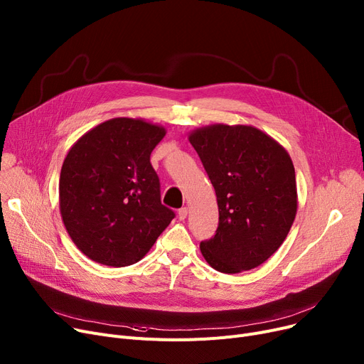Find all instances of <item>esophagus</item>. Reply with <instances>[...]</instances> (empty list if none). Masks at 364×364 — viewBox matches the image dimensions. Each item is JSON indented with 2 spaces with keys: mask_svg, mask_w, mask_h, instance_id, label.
<instances>
[{
  "mask_svg": "<svg viewBox=\"0 0 364 364\" xmlns=\"http://www.w3.org/2000/svg\"><path fill=\"white\" fill-rule=\"evenodd\" d=\"M187 215H188V208H181L180 211H178V218L181 221H184L187 218Z\"/></svg>",
  "mask_w": 364,
  "mask_h": 364,
  "instance_id": "1",
  "label": "esophagus"
}]
</instances>
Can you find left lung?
<instances>
[{"label":"left lung","instance_id":"8db88e82","mask_svg":"<svg viewBox=\"0 0 364 364\" xmlns=\"http://www.w3.org/2000/svg\"><path fill=\"white\" fill-rule=\"evenodd\" d=\"M188 141L211 180L220 221L200 252L217 272L235 274L269 259L294 224L298 195L286 149L252 125L213 124L193 129Z\"/></svg>","mask_w":364,"mask_h":364}]
</instances>
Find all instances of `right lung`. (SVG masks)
I'll return each mask as SVG.
<instances>
[{"instance_id": "obj_1", "label": "right lung", "mask_w": 364, "mask_h": 364, "mask_svg": "<svg viewBox=\"0 0 364 364\" xmlns=\"http://www.w3.org/2000/svg\"><path fill=\"white\" fill-rule=\"evenodd\" d=\"M166 129L141 118H113L87 131L65 158L59 202L66 230L90 259L140 261L174 218L161 203L150 153Z\"/></svg>"}]
</instances>
